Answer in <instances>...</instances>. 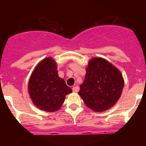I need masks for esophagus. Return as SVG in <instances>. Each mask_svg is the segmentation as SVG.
Listing matches in <instances>:
<instances>
[{
	"mask_svg": "<svg viewBox=\"0 0 146 146\" xmlns=\"http://www.w3.org/2000/svg\"><path fill=\"white\" fill-rule=\"evenodd\" d=\"M72 91L74 93L78 92V91H79V87H78V86H74V87L72 88Z\"/></svg>",
	"mask_w": 146,
	"mask_h": 146,
	"instance_id": "obj_1",
	"label": "esophagus"
}]
</instances>
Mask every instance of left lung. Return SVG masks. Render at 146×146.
I'll list each match as a JSON object with an SVG mask.
<instances>
[{
  "mask_svg": "<svg viewBox=\"0 0 146 146\" xmlns=\"http://www.w3.org/2000/svg\"><path fill=\"white\" fill-rule=\"evenodd\" d=\"M123 86V77L118 69L105 59L94 58L89 61L78 94L88 108L102 112L117 102Z\"/></svg>",
  "mask_w": 146,
  "mask_h": 146,
  "instance_id": "obj_1",
  "label": "left lung"
}]
</instances>
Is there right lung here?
Returning a JSON list of instances; mask_svg holds the SVG:
<instances>
[{
  "mask_svg": "<svg viewBox=\"0 0 146 146\" xmlns=\"http://www.w3.org/2000/svg\"><path fill=\"white\" fill-rule=\"evenodd\" d=\"M72 90L58 77L57 65L51 58L40 62L33 70L28 82V92L33 104L47 112L60 108L67 94Z\"/></svg>",
  "mask_w": 146,
  "mask_h": 146,
  "instance_id": "add662e5",
  "label": "right lung"
}]
</instances>
